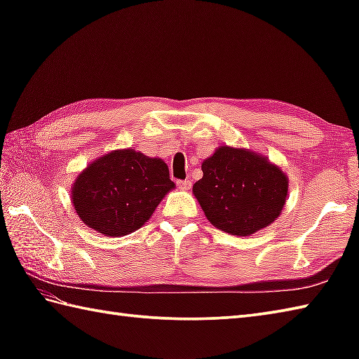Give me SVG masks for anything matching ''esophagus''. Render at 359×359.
Here are the masks:
<instances>
[{
  "label": "esophagus",
  "mask_w": 359,
  "mask_h": 359,
  "mask_svg": "<svg viewBox=\"0 0 359 359\" xmlns=\"http://www.w3.org/2000/svg\"><path fill=\"white\" fill-rule=\"evenodd\" d=\"M177 187L180 189H189L191 188V180H177Z\"/></svg>",
  "instance_id": "1"
}]
</instances>
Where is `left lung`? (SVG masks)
Masks as SVG:
<instances>
[{
  "instance_id": "left-lung-1",
  "label": "left lung",
  "mask_w": 359,
  "mask_h": 359,
  "mask_svg": "<svg viewBox=\"0 0 359 359\" xmlns=\"http://www.w3.org/2000/svg\"><path fill=\"white\" fill-rule=\"evenodd\" d=\"M202 171L193 194L220 231L250 236L274 222L284 208L288 177L253 151L220 147L203 160Z\"/></svg>"
}]
</instances>
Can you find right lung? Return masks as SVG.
Masks as SVG:
<instances>
[{"label": "right lung", "instance_id": "1", "mask_svg": "<svg viewBox=\"0 0 359 359\" xmlns=\"http://www.w3.org/2000/svg\"><path fill=\"white\" fill-rule=\"evenodd\" d=\"M172 188L162 158L118 149L94 160L75 179L72 203L89 228L117 238L148 222Z\"/></svg>", "mask_w": 359, "mask_h": 359}]
</instances>
